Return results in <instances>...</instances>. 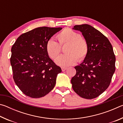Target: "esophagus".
<instances>
[{
    "instance_id": "1",
    "label": "esophagus",
    "mask_w": 123,
    "mask_h": 123,
    "mask_svg": "<svg viewBox=\"0 0 123 123\" xmlns=\"http://www.w3.org/2000/svg\"><path fill=\"white\" fill-rule=\"evenodd\" d=\"M61 69H62V71L64 72V71H65L67 69V67H62L61 68Z\"/></svg>"
}]
</instances>
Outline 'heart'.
Instances as JSON below:
<instances>
[{"label": "heart", "mask_w": 123, "mask_h": 123, "mask_svg": "<svg viewBox=\"0 0 123 123\" xmlns=\"http://www.w3.org/2000/svg\"><path fill=\"white\" fill-rule=\"evenodd\" d=\"M61 45L67 44L65 53L55 60L58 66L65 67L72 66L77 61L85 59L88 52V45L86 40L80 34L69 28H65L57 36ZM60 44L53 38L49 39L46 43L47 53L51 59H55L61 51Z\"/></svg>", "instance_id": "obj_1"}]
</instances>
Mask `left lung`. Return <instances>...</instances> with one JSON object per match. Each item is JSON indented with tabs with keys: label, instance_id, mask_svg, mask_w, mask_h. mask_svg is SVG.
<instances>
[{
	"label": "left lung",
	"instance_id": "left-lung-1",
	"mask_svg": "<svg viewBox=\"0 0 123 123\" xmlns=\"http://www.w3.org/2000/svg\"><path fill=\"white\" fill-rule=\"evenodd\" d=\"M73 29L82 33L88 45L84 61L74 67L76 73L71 80L73 89L83 98L94 99L109 87L115 72L113 48L107 37L91 25H77Z\"/></svg>",
	"mask_w": 123,
	"mask_h": 123
}]
</instances>
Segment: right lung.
<instances>
[{
	"label": "right lung",
	"instance_id": "obj_1",
	"mask_svg": "<svg viewBox=\"0 0 123 123\" xmlns=\"http://www.w3.org/2000/svg\"><path fill=\"white\" fill-rule=\"evenodd\" d=\"M61 28L39 27L23 34L11 48L10 63L17 86L33 98L45 96L54 88L61 68L47 53V41Z\"/></svg>",
	"mask_w": 123,
	"mask_h": 123
}]
</instances>
